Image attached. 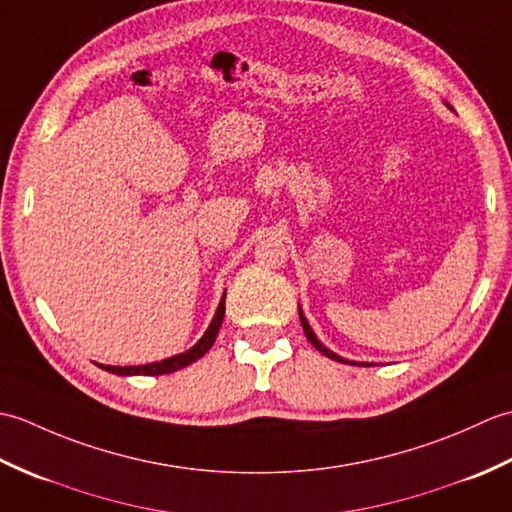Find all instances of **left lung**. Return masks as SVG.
Here are the masks:
<instances>
[{"mask_svg": "<svg viewBox=\"0 0 512 512\" xmlns=\"http://www.w3.org/2000/svg\"><path fill=\"white\" fill-rule=\"evenodd\" d=\"M447 107H449V103H447ZM299 319H301V325H303V332H306V336H308V341L317 347V350L321 352V354H325L328 358H332V361H339V363H347V365H372V363H354V361H345V358H341L339 354H334L332 350H328V347H325L319 339H317V334L312 332V328H310V323H308V319L303 317V312H301V308H299Z\"/></svg>", "mask_w": 512, "mask_h": 512, "instance_id": "8db88e82", "label": "left lung"}]
</instances>
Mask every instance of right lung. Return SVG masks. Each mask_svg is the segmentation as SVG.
Returning a JSON list of instances; mask_svg holds the SVG:
<instances>
[{"label": "right lung", "instance_id": "add662e5", "mask_svg": "<svg viewBox=\"0 0 512 512\" xmlns=\"http://www.w3.org/2000/svg\"><path fill=\"white\" fill-rule=\"evenodd\" d=\"M224 299H226V295L222 297L220 306H217L215 317H213L209 328H206L202 339L195 343L191 350L184 352V354H176V356H171V358H165V361H160V363H147V365H134V367H118V365H99V367L105 369V372L118 374V376H160V374H171V372H176V369H182V367L195 363V361H198V358H202L206 352L211 350V345L215 343V336H217V332H220V328H222L224 310H226L224 308Z\"/></svg>", "mask_w": 512, "mask_h": 512}]
</instances>
